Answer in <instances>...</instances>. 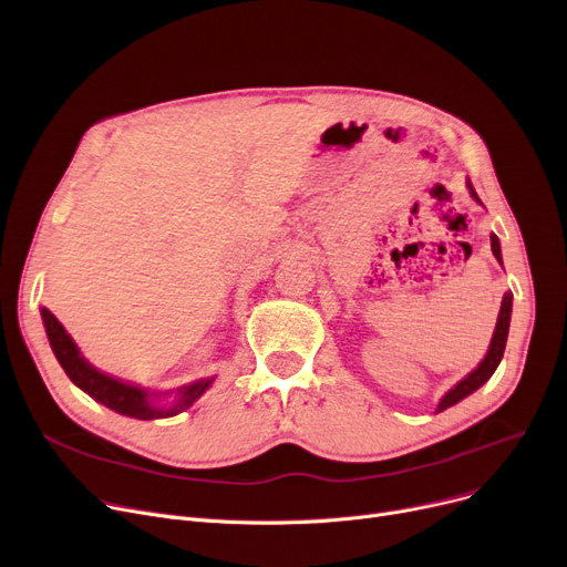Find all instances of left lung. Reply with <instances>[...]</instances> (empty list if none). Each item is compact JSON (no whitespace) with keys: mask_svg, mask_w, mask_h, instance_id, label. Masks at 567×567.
<instances>
[{"mask_svg":"<svg viewBox=\"0 0 567 567\" xmlns=\"http://www.w3.org/2000/svg\"><path fill=\"white\" fill-rule=\"evenodd\" d=\"M468 184V192L471 196L480 203L475 188L471 182ZM482 205V203H480ZM492 251L496 256L498 262H503L501 258V245H498V237L492 235ZM509 313H512V292H505L503 295V302H501V311H498V320H496V330H494V337H492V343H489V350L487 355H484V360L466 375V379H462L460 383H456L441 401H439V409L436 413L454 406V403H460L462 399H466L468 394H473L477 388H482L484 383H487L492 379V373L496 371V367L501 364V358L505 353V341H507V330H509Z\"/></svg>","mask_w":567,"mask_h":567,"instance_id":"obj_1","label":"left lung"}]
</instances>
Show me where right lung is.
Wrapping results in <instances>:
<instances>
[{
    "label": "right lung",
    "mask_w": 567,
    "mask_h": 567,
    "mask_svg": "<svg viewBox=\"0 0 567 567\" xmlns=\"http://www.w3.org/2000/svg\"><path fill=\"white\" fill-rule=\"evenodd\" d=\"M41 318L45 326V334L50 341L52 353H55L58 362L62 364V369L66 371L69 379L73 381V385H78L83 392H87L92 399H96L103 406H107L111 411L126 415V417H136V420H158V417H173L182 411H186L192 403L205 394V390L214 383L212 379H200L192 385H184L173 390L176 392V401L164 408L158 404L155 399L164 393L172 392H150L143 390L138 385L124 383L115 375H107L103 371H99L96 367H92L75 346V341L66 334L62 322L52 316L45 307L41 309Z\"/></svg>",
    "instance_id": "1"
}]
</instances>
